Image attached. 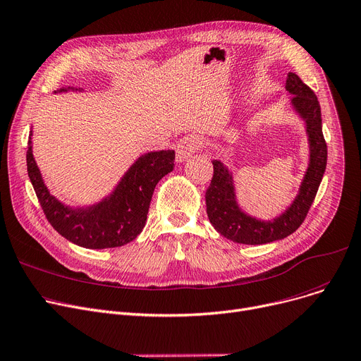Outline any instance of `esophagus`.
Wrapping results in <instances>:
<instances>
[{"instance_id": "esophagus-1", "label": "esophagus", "mask_w": 361, "mask_h": 361, "mask_svg": "<svg viewBox=\"0 0 361 361\" xmlns=\"http://www.w3.org/2000/svg\"><path fill=\"white\" fill-rule=\"evenodd\" d=\"M201 138L195 135H186L180 138L176 144V159L178 161H183L189 159L195 152L200 150L201 147Z\"/></svg>"}]
</instances>
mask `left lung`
Returning <instances> with one entry per match:
<instances>
[{
	"instance_id": "obj_1",
	"label": "left lung",
	"mask_w": 361,
	"mask_h": 361,
	"mask_svg": "<svg viewBox=\"0 0 361 361\" xmlns=\"http://www.w3.org/2000/svg\"><path fill=\"white\" fill-rule=\"evenodd\" d=\"M286 89L294 94L291 103L298 114L306 121V131L310 144V163L302 182L299 195L280 217L272 221H261L246 216L236 204L233 178L220 160H213L214 173L205 192L207 214L209 223L221 236L243 245H264L291 235L305 221L313 204L317 189L326 169L328 148L322 133L321 104L314 92L302 78L288 73Z\"/></svg>"
}]
</instances>
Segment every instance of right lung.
Instances as JSON below:
<instances>
[{
    "mask_svg": "<svg viewBox=\"0 0 361 361\" xmlns=\"http://www.w3.org/2000/svg\"><path fill=\"white\" fill-rule=\"evenodd\" d=\"M67 90L80 92L77 87H62L58 92ZM26 161L36 197L51 226L81 247L106 249L130 243L142 231L157 182L173 171L175 152L161 150L141 156L111 197L89 208H70L49 194L32 154V131Z\"/></svg>",
    "mask_w": 361,
    "mask_h": 361,
    "instance_id": "obj_1",
    "label": "right lung"
}]
</instances>
